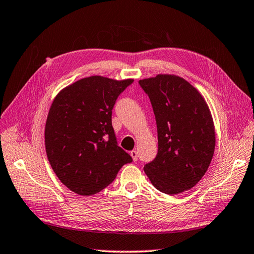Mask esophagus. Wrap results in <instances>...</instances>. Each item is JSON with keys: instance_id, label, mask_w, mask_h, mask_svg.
<instances>
[{"instance_id": "34e87169", "label": "esophagus", "mask_w": 254, "mask_h": 254, "mask_svg": "<svg viewBox=\"0 0 254 254\" xmlns=\"http://www.w3.org/2000/svg\"><path fill=\"white\" fill-rule=\"evenodd\" d=\"M129 154H131L133 161H137V151L136 150H132L131 152H129Z\"/></svg>"}]
</instances>
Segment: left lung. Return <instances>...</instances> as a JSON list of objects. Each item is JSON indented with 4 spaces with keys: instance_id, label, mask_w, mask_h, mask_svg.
Returning a JSON list of instances; mask_svg holds the SVG:
<instances>
[{
    "instance_id": "obj_1",
    "label": "left lung",
    "mask_w": 254,
    "mask_h": 254,
    "mask_svg": "<svg viewBox=\"0 0 254 254\" xmlns=\"http://www.w3.org/2000/svg\"><path fill=\"white\" fill-rule=\"evenodd\" d=\"M139 84L153 107L158 139L157 155L143 170L164 193L190 190L205 175L215 151V126L206 101L176 74H157Z\"/></svg>"
}]
</instances>
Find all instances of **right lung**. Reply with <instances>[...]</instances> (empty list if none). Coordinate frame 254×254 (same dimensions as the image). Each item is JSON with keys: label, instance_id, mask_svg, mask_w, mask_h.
<instances>
[{"label": "right lung", "instance_id": "obj_1", "mask_svg": "<svg viewBox=\"0 0 254 254\" xmlns=\"http://www.w3.org/2000/svg\"><path fill=\"white\" fill-rule=\"evenodd\" d=\"M133 81L93 75L66 86L54 98L45 127L46 152L55 175L71 191L96 194L132 162L116 141L112 110Z\"/></svg>", "mask_w": 254, "mask_h": 254}]
</instances>
